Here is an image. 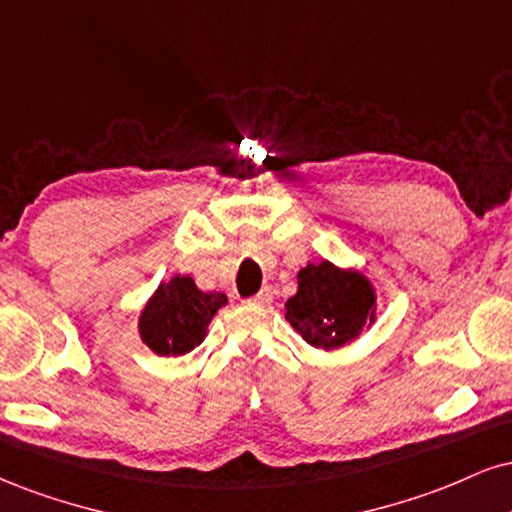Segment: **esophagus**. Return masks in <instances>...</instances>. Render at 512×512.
<instances>
[{
	"label": "esophagus",
	"instance_id": "obj_1",
	"mask_svg": "<svg viewBox=\"0 0 512 512\" xmlns=\"http://www.w3.org/2000/svg\"><path fill=\"white\" fill-rule=\"evenodd\" d=\"M272 300H274V291L267 286V288H262V291L257 293V295H252L250 303H255V305H269V303H272Z\"/></svg>",
	"mask_w": 512,
	"mask_h": 512
}]
</instances>
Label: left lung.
<instances>
[{
	"label": "left lung",
	"instance_id": "left-lung-1",
	"mask_svg": "<svg viewBox=\"0 0 512 512\" xmlns=\"http://www.w3.org/2000/svg\"><path fill=\"white\" fill-rule=\"evenodd\" d=\"M286 319L312 348H343L377 322V288L360 269L310 262L298 272V291L286 300Z\"/></svg>",
	"mask_w": 512,
	"mask_h": 512
}]
</instances>
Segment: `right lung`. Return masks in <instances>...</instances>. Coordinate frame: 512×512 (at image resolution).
Instances as JSON below:
<instances>
[{"label": "right lung", "instance_id": "add662e5", "mask_svg": "<svg viewBox=\"0 0 512 512\" xmlns=\"http://www.w3.org/2000/svg\"><path fill=\"white\" fill-rule=\"evenodd\" d=\"M229 303L221 291H202L193 276L176 274L162 281L145 300L138 334L152 353L181 357L200 346L212 317Z\"/></svg>", "mask_w": 512, "mask_h": 512}]
</instances>
